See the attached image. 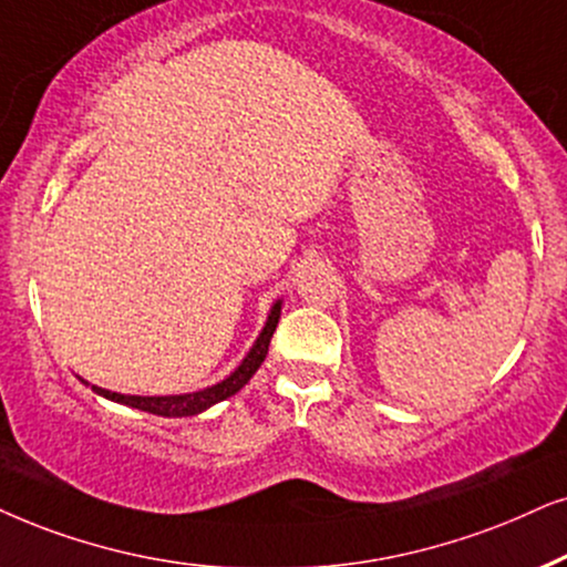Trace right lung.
I'll use <instances>...</instances> for the list:
<instances>
[{"mask_svg":"<svg viewBox=\"0 0 567 567\" xmlns=\"http://www.w3.org/2000/svg\"><path fill=\"white\" fill-rule=\"evenodd\" d=\"M279 311H282V300H277V303L271 306L267 324H264L261 334L256 337L254 348L248 350V355L240 361V367L235 369L227 379H221V382L206 386V390L188 392V395H159V398L120 395V392L104 390V386H96V384H91V390L96 392V395L112 400V403H120V405H127V408H138V411H146V413H154V415H167V419H175V415L204 413L206 408L217 405V403H221V400L233 398L235 392H240L243 386L248 384V379L254 377L256 371H259L264 358H267V353H269V342H271V334H275V329H277Z\"/></svg>","mask_w":567,"mask_h":567,"instance_id":"right-lung-1","label":"right lung"}]
</instances>
